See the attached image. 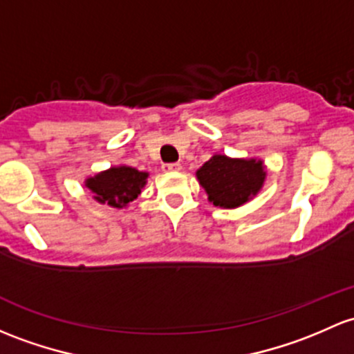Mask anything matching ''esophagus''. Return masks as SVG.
Wrapping results in <instances>:
<instances>
[{
	"instance_id": "1",
	"label": "esophagus",
	"mask_w": 354,
	"mask_h": 354,
	"mask_svg": "<svg viewBox=\"0 0 354 354\" xmlns=\"http://www.w3.org/2000/svg\"><path fill=\"white\" fill-rule=\"evenodd\" d=\"M183 169V166L180 162H169V165H162V171L166 173H178V171Z\"/></svg>"
}]
</instances>
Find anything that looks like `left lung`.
<instances>
[{"mask_svg":"<svg viewBox=\"0 0 354 354\" xmlns=\"http://www.w3.org/2000/svg\"><path fill=\"white\" fill-rule=\"evenodd\" d=\"M196 178L215 207L236 208L258 195L266 171L259 159H234L215 154L196 171Z\"/></svg>","mask_w":354,"mask_h":354,"instance_id":"left-lung-1","label":"left lung"}]
</instances>
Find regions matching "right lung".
<instances>
[{
	"label": "right lung",
	"instance_id": "right-lung-1",
	"mask_svg": "<svg viewBox=\"0 0 354 354\" xmlns=\"http://www.w3.org/2000/svg\"><path fill=\"white\" fill-rule=\"evenodd\" d=\"M149 173L130 166H113L88 178L86 187L91 189L95 200L115 208L127 207L140 195L147 183Z\"/></svg>",
	"mask_w": 354,
	"mask_h": 354
}]
</instances>
